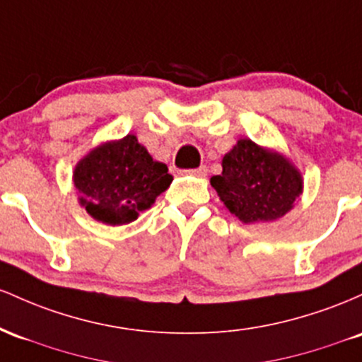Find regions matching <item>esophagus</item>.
<instances>
[{
	"instance_id": "34e87169",
	"label": "esophagus",
	"mask_w": 362,
	"mask_h": 362,
	"mask_svg": "<svg viewBox=\"0 0 362 362\" xmlns=\"http://www.w3.org/2000/svg\"><path fill=\"white\" fill-rule=\"evenodd\" d=\"M186 173L193 174V176H198V177H205L206 173H209V169H206V165H200V168L189 169V170H186Z\"/></svg>"
}]
</instances>
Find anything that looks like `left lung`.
<instances>
[{
	"mask_svg": "<svg viewBox=\"0 0 362 362\" xmlns=\"http://www.w3.org/2000/svg\"><path fill=\"white\" fill-rule=\"evenodd\" d=\"M210 182L230 214L245 224L282 217L303 192L301 174L294 165L251 140H239L226 153L222 174Z\"/></svg>",
	"mask_w": 362,
	"mask_h": 362,
	"instance_id": "1",
	"label": "left lung"
}]
</instances>
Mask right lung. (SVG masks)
I'll return each mask as SVG.
<instances>
[{"mask_svg":"<svg viewBox=\"0 0 362 362\" xmlns=\"http://www.w3.org/2000/svg\"><path fill=\"white\" fill-rule=\"evenodd\" d=\"M80 203L97 221L129 224L169 188L168 165L156 162L135 135L92 150L73 173Z\"/></svg>","mask_w":362,"mask_h":362,"instance_id":"obj_1","label":"right lung"}]
</instances>
